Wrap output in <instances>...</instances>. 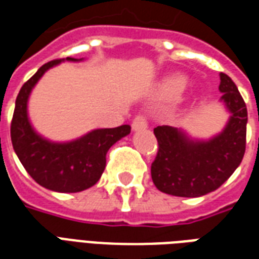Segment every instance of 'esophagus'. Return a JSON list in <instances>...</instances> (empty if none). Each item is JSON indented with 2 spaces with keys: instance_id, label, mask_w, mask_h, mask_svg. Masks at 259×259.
I'll return each mask as SVG.
<instances>
[{
  "instance_id": "esophagus-1",
  "label": "esophagus",
  "mask_w": 259,
  "mask_h": 259,
  "mask_svg": "<svg viewBox=\"0 0 259 259\" xmlns=\"http://www.w3.org/2000/svg\"><path fill=\"white\" fill-rule=\"evenodd\" d=\"M147 127V119L146 116H143V115H137L135 119H133V122H132V129L135 130V132H139V130H143Z\"/></svg>"
}]
</instances>
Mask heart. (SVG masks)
<instances>
[{
    "instance_id": "1",
    "label": "heart",
    "mask_w": 259,
    "mask_h": 259,
    "mask_svg": "<svg viewBox=\"0 0 259 259\" xmlns=\"http://www.w3.org/2000/svg\"><path fill=\"white\" fill-rule=\"evenodd\" d=\"M186 84H187V79L183 74H170L162 80L158 91L161 96L174 98V97L180 96L185 91Z\"/></svg>"
}]
</instances>
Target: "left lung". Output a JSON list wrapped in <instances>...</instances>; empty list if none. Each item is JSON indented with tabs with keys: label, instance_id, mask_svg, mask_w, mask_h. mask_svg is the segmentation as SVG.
<instances>
[{
	"label": "left lung",
	"instance_id": "obj_1",
	"mask_svg": "<svg viewBox=\"0 0 259 259\" xmlns=\"http://www.w3.org/2000/svg\"><path fill=\"white\" fill-rule=\"evenodd\" d=\"M221 102L230 113L221 133L208 140L191 139L182 129L158 126V154L151 165L157 189L176 197H201L226 182L245 152L247 107L233 80L221 73Z\"/></svg>",
	"mask_w": 259,
	"mask_h": 259
}]
</instances>
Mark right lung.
<instances>
[{
    "label": "right lung",
    "instance_id": "1",
    "mask_svg": "<svg viewBox=\"0 0 259 259\" xmlns=\"http://www.w3.org/2000/svg\"><path fill=\"white\" fill-rule=\"evenodd\" d=\"M80 62L83 58L55 59L42 65L22 85L15 102L11 123L12 146L27 174L42 187L58 193H79L90 189L101 178L107 152L130 133L129 124L113 129H94L72 141H51L38 135L31 126L27 102L34 85L48 69L61 62Z\"/></svg>",
    "mask_w": 259,
    "mask_h": 259
}]
</instances>
